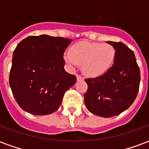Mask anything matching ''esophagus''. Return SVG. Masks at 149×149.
<instances>
[{"label": "esophagus", "mask_w": 149, "mask_h": 149, "mask_svg": "<svg viewBox=\"0 0 149 149\" xmlns=\"http://www.w3.org/2000/svg\"><path fill=\"white\" fill-rule=\"evenodd\" d=\"M77 81H82V80H84V77L82 76H81V75L77 74Z\"/></svg>", "instance_id": "esophagus-1"}]
</instances>
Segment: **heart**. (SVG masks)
<instances>
[{
    "mask_svg": "<svg viewBox=\"0 0 149 149\" xmlns=\"http://www.w3.org/2000/svg\"><path fill=\"white\" fill-rule=\"evenodd\" d=\"M115 55V49L109 44L81 41L72 47L70 52L65 55V60L71 66L82 65L84 73L97 77L111 67Z\"/></svg>",
    "mask_w": 149,
    "mask_h": 149,
    "instance_id": "b5f03b06",
    "label": "heart"
}]
</instances>
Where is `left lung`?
Here are the masks:
<instances>
[{"instance_id":"8db88e82","label":"left lung","mask_w":149,"mask_h":149,"mask_svg":"<svg viewBox=\"0 0 149 149\" xmlns=\"http://www.w3.org/2000/svg\"><path fill=\"white\" fill-rule=\"evenodd\" d=\"M114 47V64L100 77L87 78L84 103L93 114L111 117L128 109L137 96L141 72L132 50L122 42L107 41Z\"/></svg>"}]
</instances>
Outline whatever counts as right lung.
<instances>
[{
    "instance_id": "1",
    "label": "right lung",
    "mask_w": 149,
    "mask_h": 149,
    "mask_svg": "<svg viewBox=\"0 0 149 149\" xmlns=\"http://www.w3.org/2000/svg\"><path fill=\"white\" fill-rule=\"evenodd\" d=\"M71 40L40 35L21 40L13 52L9 84L21 109L34 115L58 109L77 77L65 71V49Z\"/></svg>"
}]
</instances>
